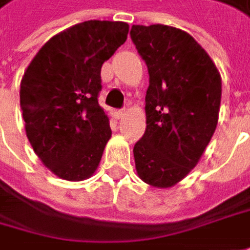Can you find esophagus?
I'll use <instances>...</instances> for the list:
<instances>
[{"label":"esophagus","mask_w":250,"mask_h":250,"mask_svg":"<svg viewBox=\"0 0 250 250\" xmlns=\"http://www.w3.org/2000/svg\"><path fill=\"white\" fill-rule=\"evenodd\" d=\"M124 114H125V109H117V111H115V117H117V118H122V117H124Z\"/></svg>","instance_id":"34e87169"}]
</instances>
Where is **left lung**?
<instances>
[{
    "instance_id": "obj_1",
    "label": "left lung",
    "mask_w": 250,
    "mask_h": 250,
    "mask_svg": "<svg viewBox=\"0 0 250 250\" xmlns=\"http://www.w3.org/2000/svg\"><path fill=\"white\" fill-rule=\"evenodd\" d=\"M131 39L149 73L146 131L133 146L139 177L171 187L194 168L218 122L221 76L191 35L167 25H133Z\"/></svg>"
}]
</instances>
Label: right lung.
<instances>
[{"label": "right lung", "mask_w": 250, "mask_h": 250, "mask_svg": "<svg viewBox=\"0 0 250 250\" xmlns=\"http://www.w3.org/2000/svg\"><path fill=\"white\" fill-rule=\"evenodd\" d=\"M121 21H85L49 39L21 82V108L35 153L60 179H88L111 138L98 104L103 63L126 41Z\"/></svg>", "instance_id": "1"}]
</instances>
